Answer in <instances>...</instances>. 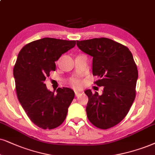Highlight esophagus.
<instances>
[{
  "mask_svg": "<svg viewBox=\"0 0 155 155\" xmlns=\"http://www.w3.org/2000/svg\"><path fill=\"white\" fill-rule=\"evenodd\" d=\"M80 94V92L78 91H75V96L76 97H78Z\"/></svg>",
  "mask_w": 155,
  "mask_h": 155,
  "instance_id": "esophagus-1",
  "label": "esophagus"
}]
</instances>
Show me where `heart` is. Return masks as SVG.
<instances>
[{
	"label": "heart",
	"instance_id": "heart-1",
	"mask_svg": "<svg viewBox=\"0 0 155 155\" xmlns=\"http://www.w3.org/2000/svg\"><path fill=\"white\" fill-rule=\"evenodd\" d=\"M70 82H71V84L74 86V87H77L80 86V81L78 79H76V78H73V79H71L70 80Z\"/></svg>",
	"mask_w": 155,
	"mask_h": 155
}]
</instances>
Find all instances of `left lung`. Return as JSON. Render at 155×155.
Segmentation results:
<instances>
[{
    "label": "left lung",
    "instance_id": "1",
    "mask_svg": "<svg viewBox=\"0 0 155 155\" xmlns=\"http://www.w3.org/2000/svg\"><path fill=\"white\" fill-rule=\"evenodd\" d=\"M80 50L93 57L92 73L94 82L104 87L103 93L85 91L89 98L87 117L102 130L119 124L127 116L136 96L138 71L132 53L124 45L107 38L77 41Z\"/></svg>",
    "mask_w": 155,
    "mask_h": 155
}]
</instances>
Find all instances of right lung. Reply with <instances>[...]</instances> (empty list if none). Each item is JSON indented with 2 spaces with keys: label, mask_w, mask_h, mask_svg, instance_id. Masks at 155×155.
<instances>
[{
  "label": "right lung",
  "mask_w": 155,
  "mask_h": 155,
  "mask_svg": "<svg viewBox=\"0 0 155 155\" xmlns=\"http://www.w3.org/2000/svg\"><path fill=\"white\" fill-rule=\"evenodd\" d=\"M76 41L44 38L26 44L20 51L13 68L18 99L31 121L44 130H52L65 120L74 98L69 88L56 93L44 84L62 54L74 48Z\"/></svg>",
  "instance_id": "obj_1"
}]
</instances>
